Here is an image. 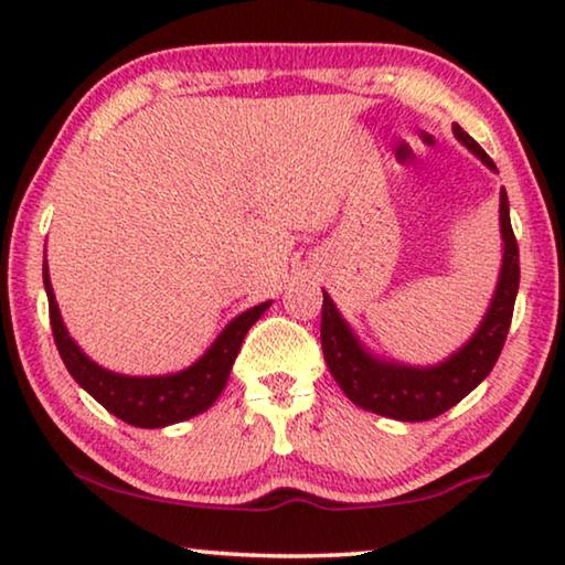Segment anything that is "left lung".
Masks as SVG:
<instances>
[{"mask_svg":"<svg viewBox=\"0 0 565 565\" xmlns=\"http://www.w3.org/2000/svg\"><path fill=\"white\" fill-rule=\"evenodd\" d=\"M454 134L467 149L482 159L490 170L498 172V167L490 154L477 145L469 134L454 124ZM500 231L504 241L502 271L494 291L492 305L479 324V330L471 334L465 348L454 352L449 360L431 367H411L401 363H385L381 358H373L358 342V337L337 311L330 294H324L322 301V350L330 373L344 395L355 406L373 411L377 416H388L395 420H428L441 416L444 411L469 395L479 383L490 375V370L498 363L502 344L508 340L512 309L520 286V250L515 233L510 225V202L508 192H500Z\"/></svg>","mask_w":565,"mask_h":565,"instance_id":"8db88e82","label":"left lung"}]
</instances>
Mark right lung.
<instances>
[{
  "mask_svg": "<svg viewBox=\"0 0 565 565\" xmlns=\"http://www.w3.org/2000/svg\"><path fill=\"white\" fill-rule=\"evenodd\" d=\"M42 284L47 291L50 307V327L61 352L67 373L73 381L88 391L104 406L108 414L126 420V424L139 428H162L180 424L192 416L207 411L223 393L228 383L231 367L238 358L241 342L246 332L254 327L260 315L268 309L271 301H264L254 309L243 311L217 334V340L210 344V350L195 365L180 370L174 375H151V377H131L119 375L111 370L96 365L94 360L83 355V350L67 334L61 309H57L53 284H50L47 264H42Z\"/></svg>",
  "mask_w": 565,
  "mask_h": 565,
  "instance_id": "right-lung-1",
  "label": "right lung"
}]
</instances>
